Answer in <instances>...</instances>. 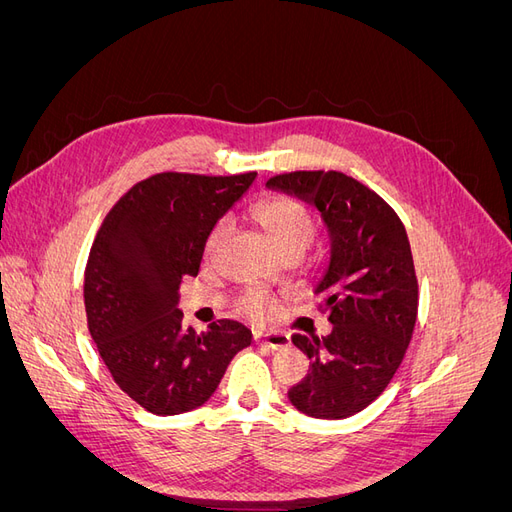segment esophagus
Masks as SVG:
<instances>
[{
    "label": "esophagus",
    "instance_id": "34e87169",
    "mask_svg": "<svg viewBox=\"0 0 512 512\" xmlns=\"http://www.w3.org/2000/svg\"><path fill=\"white\" fill-rule=\"evenodd\" d=\"M254 342L260 346H269L273 350H284L290 346V337L280 331H271V333H254Z\"/></svg>",
    "mask_w": 512,
    "mask_h": 512
}]
</instances>
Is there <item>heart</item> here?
Returning <instances> with one entry per match:
<instances>
[{"instance_id": "b5f03b06", "label": "heart", "mask_w": 512, "mask_h": 512, "mask_svg": "<svg viewBox=\"0 0 512 512\" xmlns=\"http://www.w3.org/2000/svg\"><path fill=\"white\" fill-rule=\"evenodd\" d=\"M250 215L260 224V228L267 232L271 243L282 254L290 250L303 252L314 239V232H316L314 215L303 203H299L297 198H290V196L260 198L252 205ZM228 232H230V222L226 218L211 228L205 243L207 258H211L220 250V245L228 237ZM237 309L243 316L252 320H267L273 314L275 301L271 294L262 290H247L239 297Z\"/></svg>"}]
</instances>
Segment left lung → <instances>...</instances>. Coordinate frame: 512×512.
Segmentation results:
<instances>
[{
	"label": "left lung",
	"mask_w": 512,
	"mask_h": 512,
	"mask_svg": "<svg viewBox=\"0 0 512 512\" xmlns=\"http://www.w3.org/2000/svg\"><path fill=\"white\" fill-rule=\"evenodd\" d=\"M267 185L312 203L331 235L316 292L333 331L292 335L312 363L288 397L307 416H352L382 395L412 339L418 282L406 226L384 198L337 170H294Z\"/></svg>",
	"instance_id": "1"
}]
</instances>
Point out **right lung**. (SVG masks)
Instances as JSON below:
<instances>
[{
    "label": "right lung",
    "instance_id": "obj_1",
    "mask_svg": "<svg viewBox=\"0 0 512 512\" xmlns=\"http://www.w3.org/2000/svg\"><path fill=\"white\" fill-rule=\"evenodd\" d=\"M256 173L151 175L123 194L85 267L87 327L119 389L151 414L190 412L215 393L228 363L252 344L237 320L207 333L183 327V277H196L211 228Z\"/></svg>",
    "mask_w": 512,
    "mask_h": 512
}]
</instances>
